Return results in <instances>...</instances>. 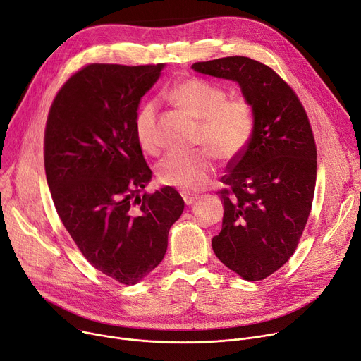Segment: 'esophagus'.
I'll use <instances>...</instances> for the list:
<instances>
[{
	"mask_svg": "<svg viewBox=\"0 0 361 361\" xmlns=\"http://www.w3.org/2000/svg\"><path fill=\"white\" fill-rule=\"evenodd\" d=\"M181 197H183V200H184V203H185L187 206L193 203L195 200H197V196H196V195H190V193H185V191H183Z\"/></svg>",
	"mask_w": 361,
	"mask_h": 361,
	"instance_id": "1",
	"label": "esophagus"
}]
</instances>
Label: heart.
I'll list each match as a JSON object with an SVG mask.
<instances>
[{
  "instance_id": "heart-1",
  "label": "heart",
  "mask_w": 361,
  "mask_h": 361,
  "mask_svg": "<svg viewBox=\"0 0 361 361\" xmlns=\"http://www.w3.org/2000/svg\"><path fill=\"white\" fill-rule=\"evenodd\" d=\"M228 97L226 88L197 77L176 82L170 91V99L177 106L200 120L199 143L212 149L222 162H229L241 155L255 129L251 104L244 99ZM157 118L158 106L155 102L140 104L133 118L139 147L151 155H157L161 149ZM213 170V154L207 148H200L170 152L158 164L157 176L164 185L197 191L207 185Z\"/></svg>"
}]
</instances>
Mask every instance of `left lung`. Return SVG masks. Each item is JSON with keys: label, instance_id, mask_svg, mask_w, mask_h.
<instances>
[{"label": "left lung", "instance_id": "8db88e82", "mask_svg": "<svg viewBox=\"0 0 361 361\" xmlns=\"http://www.w3.org/2000/svg\"><path fill=\"white\" fill-rule=\"evenodd\" d=\"M236 81L255 116L248 147L228 164L218 191L225 213L212 248L248 281L269 277L298 248L317 183V143L293 88L274 69L247 56L191 65Z\"/></svg>", "mask_w": 361, "mask_h": 361}]
</instances>
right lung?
Segmentation results:
<instances>
[{"label":"right lung","instance_id":"right-lung-1","mask_svg":"<svg viewBox=\"0 0 361 361\" xmlns=\"http://www.w3.org/2000/svg\"><path fill=\"white\" fill-rule=\"evenodd\" d=\"M162 68L88 63L65 81L46 120L44 171L59 218L91 266L122 284L162 261L184 210L173 187L140 195L152 171L133 118Z\"/></svg>","mask_w":361,"mask_h":361}]
</instances>
